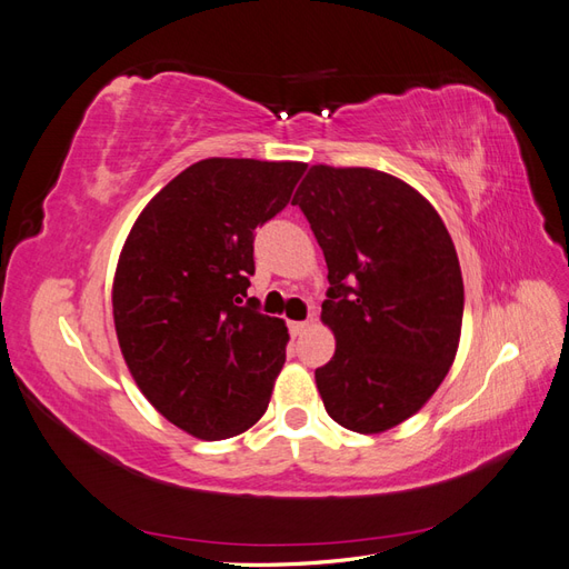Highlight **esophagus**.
Here are the masks:
<instances>
[{"label": "esophagus", "instance_id": "obj_1", "mask_svg": "<svg viewBox=\"0 0 569 569\" xmlns=\"http://www.w3.org/2000/svg\"><path fill=\"white\" fill-rule=\"evenodd\" d=\"M307 328H309V321H292V323H289V332H292L295 338L301 336V332L307 330Z\"/></svg>", "mask_w": 569, "mask_h": 569}]
</instances>
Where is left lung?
<instances>
[{"instance_id":"1","label":"left lung","mask_w":569,"mask_h":569,"mask_svg":"<svg viewBox=\"0 0 569 569\" xmlns=\"http://www.w3.org/2000/svg\"><path fill=\"white\" fill-rule=\"evenodd\" d=\"M292 204L328 266L321 321L336 355L316 369L328 415L359 435L412 418L449 373L461 340L463 277L445 221L391 173L316 163Z\"/></svg>"}]
</instances>
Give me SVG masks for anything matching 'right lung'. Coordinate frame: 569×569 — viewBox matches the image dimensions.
Returning <instances> with one entry per match:
<instances>
[{"label":"right lung","instance_id":"1","mask_svg":"<svg viewBox=\"0 0 569 569\" xmlns=\"http://www.w3.org/2000/svg\"><path fill=\"white\" fill-rule=\"evenodd\" d=\"M307 163L202 159L147 202L118 258L113 321L134 383L204 439L251 429L284 365L282 318L243 303L253 231L284 210Z\"/></svg>","mask_w":569,"mask_h":569}]
</instances>
